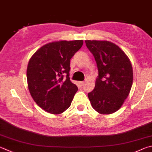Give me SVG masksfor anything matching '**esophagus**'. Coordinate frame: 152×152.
Listing matches in <instances>:
<instances>
[{
	"label": "esophagus",
	"mask_w": 152,
	"mask_h": 152,
	"mask_svg": "<svg viewBox=\"0 0 152 152\" xmlns=\"http://www.w3.org/2000/svg\"><path fill=\"white\" fill-rule=\"evenodd\" d=\"M79 84H80V86L81 87H82L84 85V82H80Z\"/></svg>",
	"instance_id": "1"
}]
</instances>
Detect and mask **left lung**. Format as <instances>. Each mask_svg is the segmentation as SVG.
I'll return each instance as SVG.
<instances>
[{"label":"left lung","instance_id":"8db88e82","mask_svg":"<svg viewBox=\"0 0 152 152\" xmlns=\"http://www.w3.org/2000/svg\"><path fill=\"white\" fill-rule=\"evenodd\" d=\"M98 69L95 88L88 93L91 105L100 114H111L123 105L133 83V68L119 46L107 40H85Z\"/></svg>","mask_w":152,"mask_h":152}]
</instances>
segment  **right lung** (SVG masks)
<instances>
[{
	"label": "right lung",
	"instance_id": "right-lung-1",
	"mask_svg": "<svg viewBox=\"0 0 152 152\" xmlns=\"http://www.w3.org/2000/svg\"><path fill=\"white\" fill-rule=\"evenodd\" d=\"M83 42L54 41L38 49L30 58L26 70L28 90L34 101L46 112L60 114L70 107L78 91L69 77L70 59Z\"/></svg>",
	"mask_w": 152,
	"mask_h": 152
}]
</instances>
